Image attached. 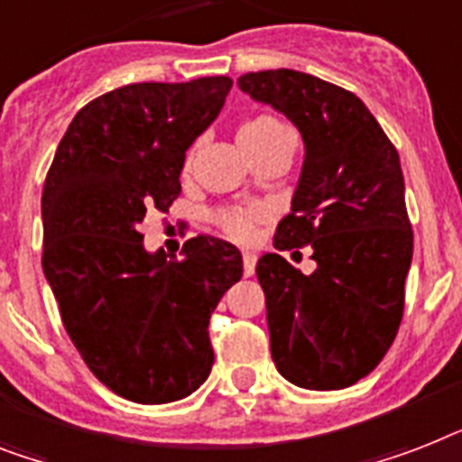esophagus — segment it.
I'll use <instances>...</instances> for the list:
<instances>
[{"label":"esophagus","mask_w":462,"mask_h":462,"mask_svg":"<svg viewBox=\"0 0 462 462\" xmlns=\"http://www.w3.org/2000/svg\"><path fill=\"white\" fill-rule=\"evenodd\" d=\"M242 261H244V275L246 277L254 275V273H256V256H254V254H244Z\"/></svg>","instance_id":"34e87169"}]
</instances>
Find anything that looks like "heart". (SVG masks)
<instances>
[{
    "instance_id": "1",
    "label": "heart",
    "mask_w": 462,
    "mask_h": 462,
    "mask_svg": "<svg viewBox=\"0 0 462 462\" xmlns=\"http://www.w3.org/2000/svg\"><path fill=\"white\" fill-rule=\"evenodd\" d=\"M237 137L244 152L251 156V161H256L258 156L273 152L277 146H284L290 144V142H294L290 127L284 125L280 118H275V116L270 114L254 116L249 121H244L242 125H239ZM263 218V208L251 206V208H230V211H220L216 220H218V225L223 227V232L227 237L244 242V239L251 237L254 227H256Z\"/></svg>"
}]
</instances>
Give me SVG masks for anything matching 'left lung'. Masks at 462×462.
<instances>
[{"label": "left lung", "instance_id": "1", "mask_svg": "<svg viewBox=\"0 0 462 462\" xmlns=\"http://www.w3.org/2000/svg\"><path fill=\"white\" fill-rule=\"evenodd\" d=\"M237 85L287 116L306 144L273 244L310 246L318 268L303 275L280 254L256 265L273 361L296 387H351L380 365L403 318L413 230L399 152L354 92L316 75L258 70Z\"/></svg>", "mask_w": 462, "mask_h": 462}]
</instances>
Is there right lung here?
<instances>
[{"mask_svg": "<svg viewBox=\"0 0 462 462\" xmlns=\"http://www.w3.org/2000/svg\"><path fill=\"white\" fill-rule=\"evenodd\" d=\"M232 80L134 82L70 121L42 189V270L63 328L97 380L134 403L197 392L213 365L208 320L242 277L230 242L199 235L182 258L149 254L140 223L180 197L185 152Z\"/></svg>", "mask_w": 462, "mask_h": 462, "instance_id": "1", "label": "right lung"}]
</instances>
